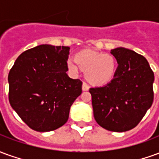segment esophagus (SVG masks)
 Masks as SVG:
<instances>
[{
    "label": "esophagus",
    "instance_id": "1",
    "mask_svg": "<svg viewBox=\"0 0 159 159\" xmlns=\"http://www.w3.org/2000/svg\"><path fill=\"white\" fill-rule=\"evenodd\" d=\"M82 89H83V91H88V90L89 89V86L88 85V83H85V82H83V86H82Z\"/></svg>",
    "mask_w": 159,
    "mask_h": 159
}]
</instances>
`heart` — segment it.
Segmentation results:
<instances>
[{
    "mask_svg": "<svg viewBox=\"0 0 159 159\" xmlns=\"http://www.w3.org/2000/svg\"><path fill=\"white\" fill-rule=\"evenodd\" d=\"M67 66L74 74H78L81 69L85 70L86 78L90 83L102 86L113 79L117 72V62L111 54L84 50L76 54V59H68Z\"/></svg>",
    "mask_w": 159,
    "mask_h": 159,
    "instance_id": "heart-1",
    "label": "heart"
}]
</instances>
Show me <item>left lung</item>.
<instances>
[{"mask_svg":"<svg viewBox=\"0 0 159 159\" xmlns=\"http://www.w3.org/2000/svg\"><path fill=\"white\" fill-rule=\"evenodd\" d=\"M118 67L113 79L103 87L91 88L97 123L113 132L134 129L153 102L154 73L144 56L124 48L111 50Z\"/></svg>","mask_w":159,"mask_h":159,"instance_id":"1","label":"left lung"}]
</instances>
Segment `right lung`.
Masks as SVG:
<instances>
[{"label":"right lung","mask_w":159,"mask_h":159,"mask_svg":"<svg viewBox=\"0 0 159 159\" xmlns=\"http://www.w3.org/2000/svg\"><path fill=\"white\" fill-rule=\"evenodd\" d=\"M69 51L65 46H37L22 52L9 71L10 105L36 131L63 126L82 93V81L66 74Z\"/></svg>","instance_id":"obj_1"}]
</instances>
